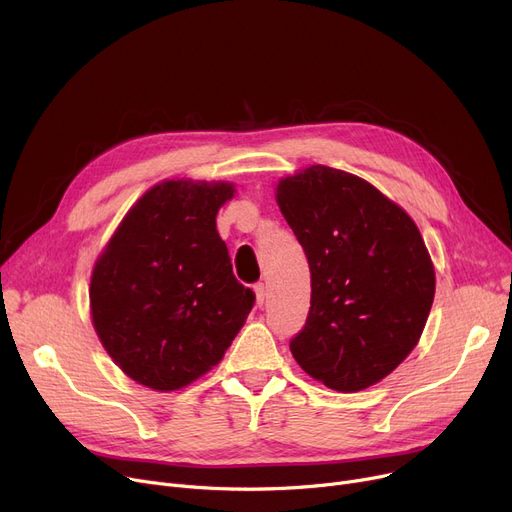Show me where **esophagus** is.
Masks as SVG:
<instances>
[{
  "label": "esophagus",
  "instance_id": "34e87169",
  "mask_svg": "<svg viewBox=\"0 0 512 512\" xmlns=\"http://www.w3.org/2000/svg\"><path fill=\"white\" fill-rule=\"evenodd\" d=\"M255 297H257V305L263 307V303L267 301V288L263 282H257L255 284Z\"/></svg>",
  "mask_w": 512,
  "mask_h": 512
}]
</instances>
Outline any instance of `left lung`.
Listing matches in <instances>:
<instances>
[{"label": "left lung", "mask_w": 512, "mask_h": 512, "mask_svg": "<svg viewBox=\"0 0 512 512\" xmlns=\"http://www.w3.org/2000/svg\"><path fill=\"white\" fill-rule=\"evenodd\" d=\"M278 205L311 270L292 357L338 392L384 380L415 348L434 303V265L415 222L363 178L328 166L280 180Z\"/></svg>", "instance_id": "1"}]
</instances>
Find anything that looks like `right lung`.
<instances>
[{
	"label": "right lung",
	"instance_id": "add662e5",
	"mask_svg": "<svg viewBox=\"0 0 512 512\" xmlns=\"http://www.w3.org/2000/svg\"><path fill=\"white\" fill-rule=\"evenodd\" d=\"M232 195L228 182H161L95 263V332L128 378L151 390H178L218 365L255 305L215 230Z\"/></svg>",
	"mask_w": 512,
	"mask_h": 512
}]
</instances>
